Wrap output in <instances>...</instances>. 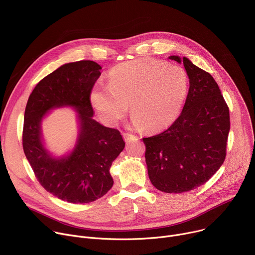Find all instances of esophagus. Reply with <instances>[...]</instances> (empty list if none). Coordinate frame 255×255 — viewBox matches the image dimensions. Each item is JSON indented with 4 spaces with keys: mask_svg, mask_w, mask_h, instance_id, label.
I'll use <instances>...</instances> for the list:
<instances>
[{
    "mask_svg": "<svg viewBox=\"0 0 255 255\" xmlns=\"http://www.w3.org/2000/svg\"><path fill=\"white\" fill-rule=\"evenodd\" d=\"M122 135H123V138L125 139V141H130V140H132L133 138H135V136H134L133 134L128 133V132H123Z\"/></svg>",
    "mask_w": 255,
    "mask_h": 255,
    "instance_id": "1",
    "label": "esophagus"
}]
</instances>
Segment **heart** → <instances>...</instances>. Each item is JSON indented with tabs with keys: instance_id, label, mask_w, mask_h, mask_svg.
Wrapping results in <instances>:
<instances>
[{
	"instance_id": "b5f03b06",
	"label": "heart",
	"mask_w": 255,
	"mask_h": 255,
	"mask_svg": "<svg viewBox=\"0 0 255 255\" xmlns=\"http://www.w3.org/2000/svg\"><path fill=\"white\" fill-rule=\"evenodd\" d=\"M184 67L154 58H142L115 66L108 86L92 92V103L102 119L117 123L127 112L147 132L169 126L178 116L189 93Z\"/></svg>"
}]
</instances>
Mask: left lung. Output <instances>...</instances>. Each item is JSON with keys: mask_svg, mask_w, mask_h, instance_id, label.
<instances>
[{"mask_svg": "<svg viewBox=\"0 0 255 255\" xmlns=\"http://www.w3.org/2000/svg\"><path fill=\"white\" fill-rule=\"evenodd\" d=\"M169 58L183 62L190 79L184 109L165 131L142 139L151 184L161 192L176 194L206 184L223 164L230 115L209 72L187 57Z\"/></svg>", "mask_w": 255, "mask_h": 255, "instance_id": "8db88e82", "label": "left lung"}]
</instances>
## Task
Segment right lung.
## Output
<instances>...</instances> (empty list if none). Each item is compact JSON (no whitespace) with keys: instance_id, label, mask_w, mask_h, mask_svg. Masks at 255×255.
<instances>
[{"instance_id":"1","label":"right lung","mask_w":255,"mask_h":255,"mask_svg":"<svg viewBox=\"0 0 255 255\" xmlns=\"http://www.w3.org/2000/svg\"><path fill=\"white\" fill-rule=\"evenodd\" d=\"M102 67L92 60L66 63L42 79L32 91L24 114L23 150L39 184L54 197L72 204L98 200L110 191V167L125 147L118 129L93 119L91 93ZM71 105L79 112L81 133L76 148L56 160L44 148L40 123L52 107Z\"/></svg>"}]
</instances>
